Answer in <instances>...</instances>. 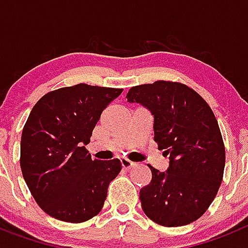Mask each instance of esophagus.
<instances>
[{
    "label": "esophagus",
    "mask_w": 248,
    "mask_h": 248,
    "mask_svg": "<svg viewBox=\"0 0 248 248\" xmlns=\"http://www.w3.org/2000/svg\"><path fill=\"white\" fill-rule=\"evenodd\" d=\"M121 163H122V167H124V170H130V169H132L133 166L136 165V163L132 162V161H130V160H127V158H122V160H121Z\"/></svg>",
    "instance_id": "1"
}]
</instances>
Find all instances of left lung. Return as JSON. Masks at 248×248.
<instances>
[{"mask_svg":"<svg viewBox=\"0 0 248 248\" xmlns=\"http://www.w3.org/2000/svg\"><path fill=\"white\" fill-rule=\"evenodd\" d=\"M128 102L154 115V140L170 157L166 172L150 166L152 180L140 189L143 212L166 227L199 219L216 197L225 170V145L214 112L192 88L156 81L131 87Z\"/></svg>","mask_w":248,"mask_h":248,"instance_id":"left-lung-1","label":"left lung"}]
</instances>
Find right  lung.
Returning <instances> with one entry per match:
<instances>
[{
	"mask_svg": "<svg viewBox=\"0 0 248 248\" xmlns=\"http://www.w3.org/2000/svg\"><path fill=\"white\" fill-rule=\"evenodd\" d=\"M122 91L78 83L48 92L32 108L20 165L34 201L53 218L79 223L102 210L121 161L92 160L85 145L103 109Z\"/></svg>",
	"mask_w": 248,
	"mask_h": 248,
	"instance_id": "obj_1",
	"label": "right lung"
}]
</instances>
